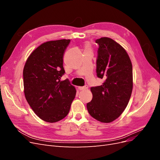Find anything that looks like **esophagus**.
<instances>
[{
  "label": "esophagus",
  "mask_w": 160,
  "mask_h": 160,
  "mask_svg": "<svg viewBox=\"0 0 160 160\" xmlns=\"http://www.w3.org/2000/svg\"><path fill=\"white\" fill-rule=\"evenodd\" d=\"M87 89H88V85H85V86H83V87H79V90H85Z\"/></svg>",
  "instance_id": "esophagus-1"
}]
</instances>
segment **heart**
<instances>
[{
    "mask_svg": "<svg viewBox=\"0 0 160 160\" xmlns=\"http://www.w3.org/2000/svg\"><path fill=\"white\" fill-rule=\"evenodd\" d=\"M85 50L90 49V46H89V44H86L85 46Z\"/></svg>",
    "mask_w": 160,
    "mask_h": 160,
    "instance_id": "1",
    "label": "heart"
}]
</instances>
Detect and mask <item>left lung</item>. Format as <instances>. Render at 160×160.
Segmentation results:
<instances>
[{
    "label": "left lung",
    "instance_id": "left-lung-1",
    "mask_svg": "<svg viewBox=\"0 0 160 160\" xmlns=\"http://www.w3.org/2000/svg\"><path fill=\"white\" fill-rule=\"evenodd\" d=\"M99 45L96 72L105 81L102 85L91 87L93 98L87 104L91 117L103 123L119 118L126 108L133 89L132 64L127 52L108 37L95 41Z\"/></svg>",
    "mask_w": 160,
    "mask_h": 160
}]
</instances>
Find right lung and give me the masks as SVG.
Listing matches in <instances>:
<instances>
[{
  "instance_id": "right-lung-1",
  "label": "right lung",
  "mask_w": 160,
  "mask_h": 160,
  "mask_svg": "<svg viewBox=\"0 0 160 160\" xmlns=\"http://www.w3.org/2000/svg\"><path fill=\"white\" fill-rule=\"evenodd\" d=\"M70 41L61 39L42 43L28 57L24 67L26 99L38 117L47 122L65 118L75 98L76 90L69 81H61L65 73L62 58Z\"/></svg>"
}]
</instances>
